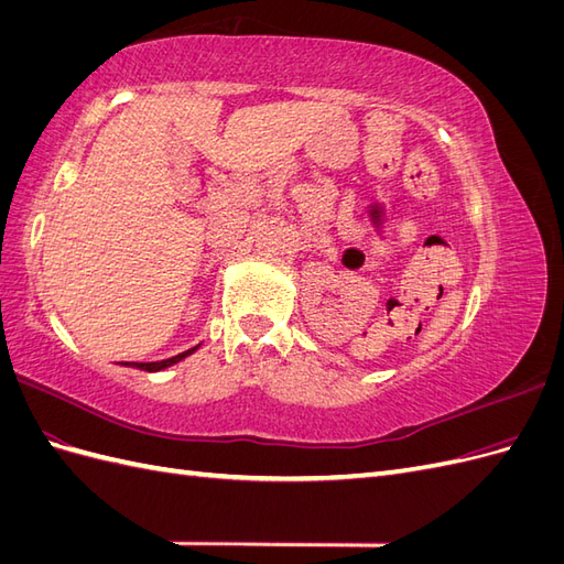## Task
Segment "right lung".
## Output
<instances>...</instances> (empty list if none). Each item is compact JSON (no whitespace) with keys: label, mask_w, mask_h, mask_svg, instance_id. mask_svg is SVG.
Returning <instances> with one entry per match:
<instances>
[{"label":"right lung","mask_w":564,"mask_h":564,"mask_svg":"<svg viewBox=\"0 0 564 564\" xmlns=\"http://www.w3.org/2000/svg\"><path fill=\"white\" fill-rule=\"evenodd\" d=\"M197 350V346L195 348H191V350H185V352H181V355H174V357H169V360H160V362H127V365H131V367H135V369H143V371H160V369H166V367H172V365H176V362H181L183 357H187V355H193Z\"/></svg>","instance_id":"right-lung-1"}]
</instances>
